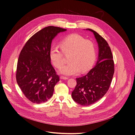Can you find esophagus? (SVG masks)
<instances>
[{"label":"esophagus","mask_w":135,"mask_h":135,"mask_svg":"<svg viewBox=\"0 0 135 135\" xmlns=\"http://www.w3.org/2000/svg\"><path fill=\"white\" fill-rule=\"evenodd\" d=\"M60 78L61 79H63V80H67V79H68V77L64 76H60Z\"/></svg>","instance_id":"obj_1"}]
</instances>
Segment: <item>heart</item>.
<instances>
[{
    "mask_svg": "<svg viewBox=\"0 0 135 135\" xmlns=\"http://www.w3.org/2000/svg\"><path fill=\"white\" fill-rule=\"evenodd\" d=\"M61 51L65 55L70 54L69 63L64 66L60 73L66 75H75L88 71L96 59V48L94 44L83 36L73 33L65 37L60 42ZM50 57L53 65L60 69L65 64L63 53L57 47L50 50Z\"/></svg>",
    "mask_w": 135,
    "mask_h": 135,
    "instance_id": "heart-1",
    "label": "heart"
}]
</instances>
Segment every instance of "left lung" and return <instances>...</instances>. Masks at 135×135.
I'll return each instance as SVG.
<instances>
[{"mask_svg":"<svg viewBox=\"0 0 135 135\" xmlns=\"http://www.w3.org/2000/svg\"><path fill=\"white\" fill-rule=\"evenodd\" d=\"M93 32L99 47L96 66L87 75L76 78V85L71 94L73 99L82 105H89L101 99L107 92L114 73V64L111 49L105 39Z\"/></svg>","mask_w":135,"mask_h":135,"instance_id":"1","label":"left lung"}]
</instances>
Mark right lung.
Here are the masks:
<instances>
[{"label": "right lung", "mask_w": 135, "mask_h": 135, "mask_svg": "<svg viewBox=\"0 0 135 135\" xmlns=\"http://www.w3.org/2000/svg\"><path fill=\"white\" fill-rule=\"evenodd\" d=\"M66 30L59 27H46L31 36L20 52L16 81L25 96L33 103L47 102L60 81L51 64L50 50L53 38Z\"/></svg>", "instance_id": "1"}]
</instances>
